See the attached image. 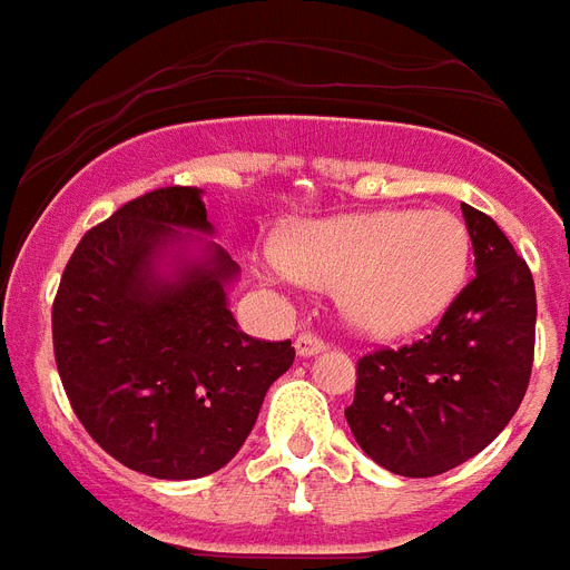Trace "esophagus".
<instances>
[{"label": "esophagus", "mask_w": 570, "mask_h": 570, "mask_svg": "<svg viewBox=\"0 0 570 570\" xmlns=\"http://www.w3.org/2000/svg\"><path fill=\"white\" fill-rule=\"evenodd\" d=\"M294 347H297L299 356L308 358V356H317V353L326 347V341L317 338L314 332H303V335H297V341H294Z\"/></svg>", "instance_id": "34e87169"}]
</instances>
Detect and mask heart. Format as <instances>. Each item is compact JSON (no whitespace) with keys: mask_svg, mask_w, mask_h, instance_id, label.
<instances>
[{"mask_svg":"<svg viewBox=\"0 0 570 570\" xmlns=\"http://www.w3.org/2000/svg\"><path fill=\"white\" fill-rule=\"evenodd\" d=\"M471 238L444 208L371 212L299 223L264 267L285 282L335 288L341 317L394 338L448 312L468 279Z\"/></svg>","mask_w":570,"mask_h":570,"instance_id":"1","label":"heart"}]
</instances>
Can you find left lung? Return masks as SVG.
Masks as SVG:
<instances>
[{
  "label": "left lung",
  "instance_id": "obj_1",
  "mask_svg": "<svg viewBox=\"0 0 570 570\" xmlns=\"http://www.w3.org/2000/svg\"><path fill=\"white\" fill-rule=\"evenodd\" d=\"M476 276L439 326L358 358L344 409L353 439L385 471L435 476L498 439L521 406L535 350L532 273L489 214L462 203Z\"/></svg>",
  "mask_w": 570,
  "mask_h": 570
}]
</instances>
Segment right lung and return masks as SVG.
<instances>
[{
	"label": "right lung",
	"mask_w": 570,
	"mask_h": 570,
	"mask_svg": "<svg viewBox=\"0 0 570 570\" xmlns=\"http://www.w3.org/2000/svg\"><path fill=\"white\" fill-rule=\"evenodd\" d=\"M190 232H214L199 188L131 199L79 240L52 303L72 412L105 453L156 480L220 471L294 364L291 341L238 330L226 288L240 267Z\"/></svg>",
	"instance_id": "add662e5"
}]
</instances>
